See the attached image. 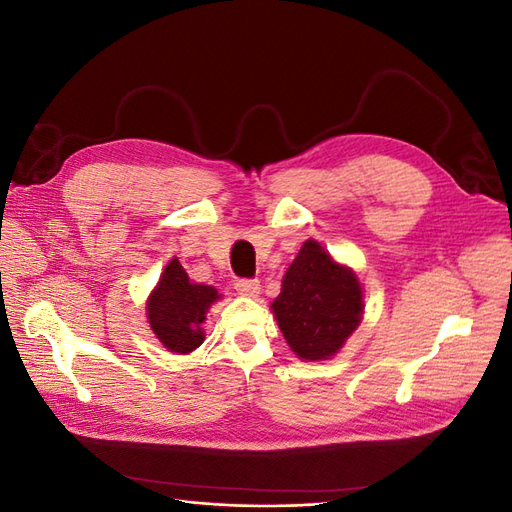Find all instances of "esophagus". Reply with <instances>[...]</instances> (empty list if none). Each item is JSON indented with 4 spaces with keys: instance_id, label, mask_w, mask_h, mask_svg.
<instances>
[{
    "instance_id": "obj_1",
    "label": "esophagus",
    "mask_w": 512,
    "mask_h": 512,
    "mask_svg": "<svg viewBox=\"0 0 512 512\" xmlns=\"http://www.w3.org/2000/svg\"><path fill=\"white\" fill-rule=\"evenodd\" d=\"M235 290L241 294V297H258L260 282L258 280H237Z\"/></svg>"
}]
</instances>
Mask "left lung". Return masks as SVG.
<instances>
[{
	"label": "left lung",
	"instance_id": "left-lung-1",
	"mask_svg": "<svg viewBox=\"0 0 512 512\" xmlns=\"http://www.w3.org/2000/svg\"><path fill=\"white\" fill-rule=\"evenodd\" d=\"M271 309L299 359L327 361L361 324L363 290L350 267L309 239L288 267Z\"/></svg>",
	"mask_w": 512,
	"mask_h": 512
}]
</instances>
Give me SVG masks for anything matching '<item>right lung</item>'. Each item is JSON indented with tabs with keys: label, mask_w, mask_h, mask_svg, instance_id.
Listing matches in <instances>:
<instances>
[{
	"label": "right lung",
	"mask_w": 512,
	"mask_h": 512,
	"mask_svg": "<svg viewBox=\"0 0 512 512\" xmlns=\"http://www.w3.org/2000/svg\"><path fill=\"white\" fill-rule=\"evenodd\" d=\"M220 299L218 290L194 284L181 262L173 258L147 299L151 331L170 352L188 354L205 342L203 322L207 309Z\"/></svg>",
	"instance_id": "right-lung-1"
}]
</instances>
